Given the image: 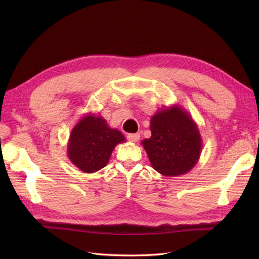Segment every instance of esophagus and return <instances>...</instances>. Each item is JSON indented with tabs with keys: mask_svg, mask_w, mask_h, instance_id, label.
Wrapping results in <instances>:
<instances>
[{
	"mask_svg": "<svg viewBox=\"0 0 259 259\" xmlns=\"http://www.w3.org/2000/svg\"><path fill=\"white\" fill-rule=\"evenodd\" d=\"M140 138L139 134H129L126 136V139H128L130 142H137Z\"/></svg>",
	"mask_w": 259,
	"mask_h": 259,
	"instance_id": "obj_1",
	"label": "esophagus"
}]
</instances>
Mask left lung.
Segmentation results:
<instances>
[{
  "label": "left lung",
  "instance_id": "obj_1",
  "mask_svg": "<svg viewBox=\"0 0 259 259\" xmlns=\"http://www.w3.org/2000/svg\"><path fill=\"white\" fill-rule=\"evenodd\" d=\"M151 137L141 141L152 168L167 177L185 175L201 153V136L191 115L177 104L164 107L150 119Z\"/></svg>",
  "mask_w": 259,
  "mask_h": 259
}]
</instances>
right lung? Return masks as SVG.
I'll return each mask as SVG.
<instances>
[{
    "instance_id": "obj_1",
    "label": "right lung",
    "mask_w": 259,
    "mask_h": 259,
    "mask_svg": "<svg viewBox=\"0 0 259 259\" xmlns=\"http://www.w3.org/2000/svg\"><path fill=\"white\" fill-rule=\"evenodd\" d=\"M124 141V136L110 128L100 114L88 113L71 131L68 157L81 171L92 174L106 167L115 146Z\"/></svg>"
}]
</instances>
